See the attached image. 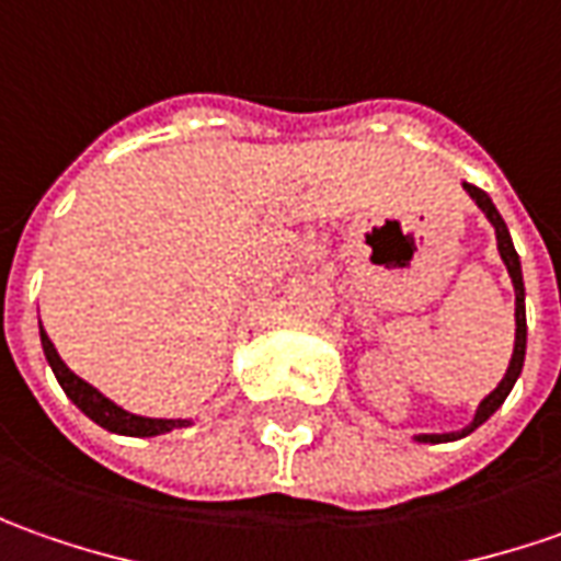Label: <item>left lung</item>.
<instances>
[{
    "label": "left lung",
    "mask_w": 561,
    "mask_h": 561,
    "mask_svg": "<svg viewBox=\"0 0 561 561\" xmlns=\"http://www.w3.org/2000/svg\"><path fill=\"white\" fill-rule=\"evenodd\" d=\"M462 188L472 195V202L478 204V207L484 210V217L491 220L493 232H496V251H500V257H503V263H506V273H510L512 288H515V347H512V359H510V366H506V376L500 378V385H496L491 394L478 403L472 422H469L466 428H459V432H444V435H413V440H419V444H447V440H459V437L472 435L478 425H484V422H488V419L503 407V400L510 397L512 385H515L518 376H522V366H525V347H528V322H525V279H522V261H518V254H515V244H512L510 229H506V222H503V217H500V210L493 207L488 192H481V188L472 183H462Z\"/></svg>",
    "instance_id": "1"
}]
</instances>
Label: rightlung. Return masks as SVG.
<instances>
[{"label": "right lung", "instance_id": "1", "mask_svg": "<svg viewBox=\"0 0 561 561\" xmlns=\"http://www.w3.org/2000/svg\"><path fill=\"white\" fill-rule=\"evenodd\" d=\"M39 341H43V354L49 359L51 373L58 378V385L65 388V394L73 400V407L80 413H87L95 425H102L105 432H114V435H126V437H154V435H167L173 428H185L192 425V419H151V415H136L117 407L111 397H105L99 388H92L89 381L70 373L68 363L58 357L55 344L49 341V335L39 329Z\"/></svg>", "mask_w": 561, "mask_h": 561}]
</instances>
